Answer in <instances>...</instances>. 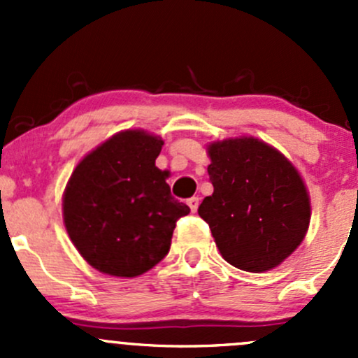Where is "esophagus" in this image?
<instances>
[{
	"instance_id": "1",
	"label": "esophagus",
	"mask_w": 358,
	"mask_h": 358,
	"mask_svg": "<svg viewBox=\"0 0 358 358\" xmlns=\"http://www.w3.org/2000/svg\"><path fill=\"white\" fill-rule=\"evenodd\" d=\"M187 204L190 206V209H192V213H196L197 208H199V197H190V199L187 201Z\"/></svg>"
}]
</instances>
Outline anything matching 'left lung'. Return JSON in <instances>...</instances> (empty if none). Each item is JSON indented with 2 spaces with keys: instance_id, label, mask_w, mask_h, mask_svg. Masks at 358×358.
I'll list each match as a JSON object with an SVG mask.
<instances>
[{
  "instance_id": "1",
  "label": "left lung",
  "mask_w": 358,
  "mask_h": 358,
  "mask_svg": "<svg viewBox=\"0 0 358 358\" xmlns=\"http://www.w3.org/2000/svg\"><path fill=\"white\" fill-rule=\"evenodd\" d=\"M213 196L199 216L230 265L265 272L301 244L310 223V201L294 166L259 140L232 138L208 149Z\"/></svg>"
}]
</instances>
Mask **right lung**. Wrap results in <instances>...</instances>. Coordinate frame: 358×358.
I'll return each instance as SVG.
<instances>
[{"instance_id":"right-lung-1","label":"right lung","mask_w":358,"mask_h":358,"mask_svg":"<svg viewBox=\"0 0 358 358\" xmlns=\"http://www.w3.org/2000/svg\"><path fill=\"white\" fill-rule=\"evenodd\" d=\"M162 143L140 129L117 133L72 173L64 222L93 268L136 277L168 255L176 222L190 208L171 196L166 173L156 168Z\"/></svg>"}]
</instances>
